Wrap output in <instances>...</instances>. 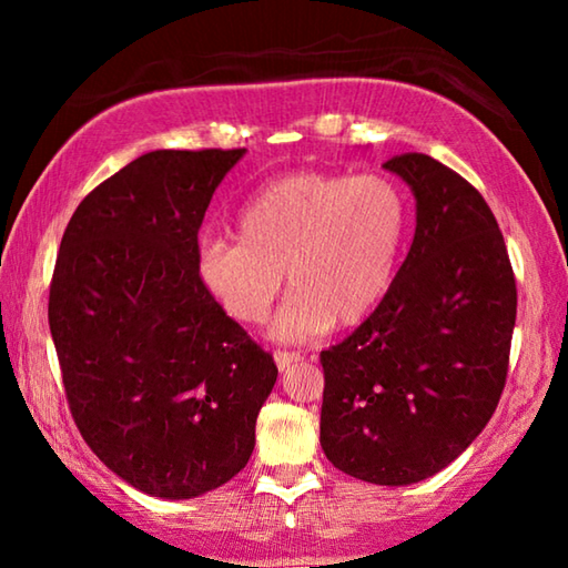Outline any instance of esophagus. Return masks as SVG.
<instances>
[{
  "label": "esophagus",
  "instance_id": "esophagus-1",
  "mask_svg": "<svg viewBox=\"0 0 568 568\" xmlns=\"http://www.w3.org/2000/svg\"><path fill=\"white\" fill-rule=\"evenodd\" d=\"M273 358H275V365H277V368L285 371L287 365H291V363H297V361L303 358V355H301V353H287V351H275Z\"/></svg>",
  "mask_w": 568,
  "mask_h": 568
}]
</instances>
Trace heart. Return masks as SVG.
<instances>
[{"instance_id": "b5f03b06", "label": "heart", "mask_w": 568, "mask_h": 568, "mask_svg": "<svg viewBox=\"0 0 568 568\" xmlns=\"http://www.w3.org/2000/svg\"><path fill=\"white\" fill-rule=\"evenodd\" d=\"M408 197L383 175L303 170L257 190L237 215V237L197 250L205 293L237 323L267 318L287 273L273 338L305 343L363 323L388 295L408 235Z\"/></svg>"}]
</instances>
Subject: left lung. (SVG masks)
<instances>
[{
	"label": "left lung",
	"mask_w": 568,
	"mask_h": 568,
	"mask_svg": "<svg viewBox=\"0 0 568 568\" xmlns=\"http://www.w3.org/2000/svg\"><path fill=\"white\" fill-rule=\"evenodd\" d=\"M416 197V233L388 295L321 353V446L376 486L436 476L474 444L506 386L516 281L480 192L438 160L390 158Z\"/></svg>",
	"instance_id": "1"
}]
</instances>
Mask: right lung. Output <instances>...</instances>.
I'll return each mask as SVG.
<instances>
[{
    "mask_svg": "<svg viewBox=\"0 0 568 568\" xmlns=\"http://www.w3.org/2000/svg\"><path fill=\"white\" fill-rule=\"evenodd\" d=\"M243 155L132 160L74 210L50 285V331L82 438L124 484L172 501L245 468L277 378L273 355L195 273L205 210Z\"/></svg>",
    "mask_w": 568,
    "mask_h": 568,
    "instance_id": "obj_1",
    "label": "right lung"
}]
</instances>
